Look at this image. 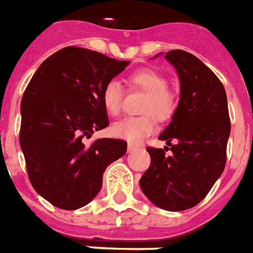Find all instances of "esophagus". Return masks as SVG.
<instances>
[{
	"instance_id": "34e87169",
	"label": "esophagus",
	"mask_w": 253,
	"mask_h": 253,
	"mask_svg": "<svg viewBox=\"0 0 253 253\" xmlns=\"http://www.w3.org/2000/svg\"><path fill=\"white\" fill-rule=\"evenodd\" d=\"M136 148H138V146H136V144H134V143H128V144H127V151H128V152L135 151Z\"/></svg>"
}]
</instances>
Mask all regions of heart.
Here are the masks:
<instances>
[{
	"label": "heart",
	"instance_id": "heart-1",
	"mask_svg": "<svg viewBox=\"0 0 253 253\" xmlns=\"http://www.w3.org/2000/svg\"><path fill=\"white\" fill-rule=\"evenodd\" d=\"M131 88L146 92L140 111L146 113L139 117L127 118L114 123L111 132L114 136L131 143H139L144 136L152 134L159 121H167L175 111V96L169 90V81L161 71L155 69H140L127 80ZM123 91L119 82L111 80L102 88V103L111 115H118L122 109Z\"/></svg>",
	"mask_w": 253,
	"mask_h": 253
}]
</instances>
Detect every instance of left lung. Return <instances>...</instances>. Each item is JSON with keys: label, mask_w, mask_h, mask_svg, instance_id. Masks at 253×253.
I'll list each match as a JSON object with an SVG mask.
<instances>
[{"label": "left lung", "mask_w": 253, "mask_h": 253, "mask_svg": "<svg viewBox=\"0 0 253 253\" xmlns=\"http://www.w3.org/2000/svg\"><path fill=\"white\" fill-rule=\"evenodd\" d=\"M166 58L180 80L179 105L159 135L172 154L147 147L151 163L139 184L158 207L184 211L200 203L224 171L231 122L224 86L211 69L184 50Z\"/></svg>", "instance_id": "left-lung-1"}]
</instances>
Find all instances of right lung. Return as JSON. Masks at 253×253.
<instances>
[{"label":"right lung","mask_w":253,"mask_h":253,"mask_svg":"<svg viewBox=\"0 0 253 253\" xmlns=\"http://www.w3.org/2000/svg\"><path fill=\"white\" fill-rule=\"evenodd\" d=\"M128 61L67 46L38 67L21 101L19 144L33 188L62 210H78L102 188L106 167L126 154L127 142L102 138L109 126L102 88Z\"/></svg>","instance_id":"right-lung-1"}]
</instances>
